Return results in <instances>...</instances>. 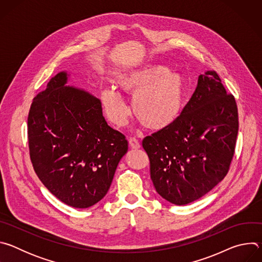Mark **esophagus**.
I'll use <instances>...</instances> for the list:
<instances>
[{"label":"esophagus","mask_w":262,"mask_h":262,"mask_svg":"<svg viewBox=\"0 0 262 262\" xmlns=\"http://www.w3.org/2000/svg\"><path fill=\"white\" fill-rule=\"evenodd\" d=\"M128 143H129V146L132 149H139L141 147L140 142L136 138H129Z\"/></svg>","instance_id":"obj_1"}]
</instances>
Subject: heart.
<instances>
[{
    "instance_id": "obj_1",
    "label": "heart",
    "mask_w": 262,
    "mask_h": 262,
    "mask_svg": "<svg viewBox=\"0 0 262 262\" xmlns=\"http://www.w3.org/2000/svg\"><path fill=\"white\" fill-rule=\"evenodd\" d=\"M117 87L134 95L133 111L143 126L162 130L179 117L185 96V82L181 74L162 64H151L119 71ZM107 119L117 126L125 124L129 108L122 94L114 87H105L99 94Z\"/></svg>"
}]
</instances>
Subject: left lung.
Here are the masks:
<instances>
[{"instance_id": "1", "label": "left lung", "mask_w": 262, "mask_h": 262, "mask_svg": "<svg viewBox=\"0 0 262 262\" xmlns=\"http://www.w3.org/2000/svg\"><path fill=\"white\" fill-rule=\"evenodd\" d=\"M237 133L235 98L215 71L200 74L178 119L142 142L159 195L185 205L211 191L229 171Z\"/></svg>"}]
</instances>
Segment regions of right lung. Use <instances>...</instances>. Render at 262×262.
<instances>
[{"mask_svg": "<svg viewBox=\"0 0 262 262\" xmlns=\"http://www.w3.org/2000/svg\"><path fill=\"white\" fill-rule=\"evenodd\" d=\"M68 76L57 73L33 99L28 116L30 158L54 196L69 206L87 208L107 193L128 143L107 125L98 98L65 86Z\"/></svg>", "mask_w": 262, "mask_h": 262, "instance_id": "obj_1", "label": "right lung"}]
</instances>
